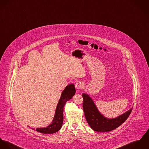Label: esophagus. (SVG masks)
<instances>
[{
    "mask_svg": "<svg viewBox=\"0 0 149 149\" xmlns=\"http://www.w3.org/2000/svg\"><path fill=\"white\" fill-rule=\"evenodd\" d=\"M75 87L77 89H82L84 87V83L82 82H77L75 84Z\"/></svg>",
    "mask_w": 149,
    "mask_h": 149,
    "instance_id": "obj_1",
    "label": "esophagus"
}]
</instances>
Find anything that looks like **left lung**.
I'll use <instances>...</instances> for the list:
<instances>
[{
  "label": "left lung",
  "mask_w": 149,
  "mask_h": 149,
  "mask_svg": "<svg viewBox=\"0 0 149 149\" xmlns=\"http://www.w3.org/2000/svg\"><path fill=\"white\" fill-rule=\"evenodd\" d=\"M83 109L86 120L91 128L98 132H107L120 126L130 116L132 109L124 114L113 119L104 117L98 110L94 101L90 96L83 93Z\"/></svg>",
  "instance_id": "1"
}]
</instances>
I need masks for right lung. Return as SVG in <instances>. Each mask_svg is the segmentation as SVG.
<instances>
[{
  "label": "right lung",
  "mask_w": 149,
  "mask_h": 149,
  "mask_svg": "<svg viewBox=\"0 0 149 149\" xmlns=\"http://www.w3.org/2000/svg\"><path fill=\"white\" fill-rule=\"evenodd\" d=\"M75 94V88L74 84L67 86L62 91L61 97L58 103L55 116L52 123L46 127L37 128L36 131L43 134H53L58 132L62 126L63 122V107L67 102L71 99ZM34 130L33 128H31Z\"/></svg>",
  "instance_id": "right-lung-1"
}]
</instances>
